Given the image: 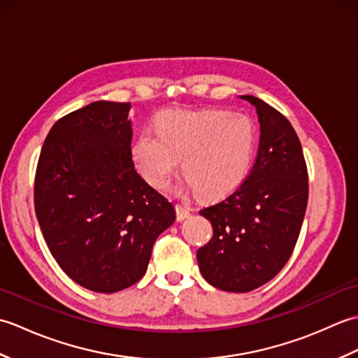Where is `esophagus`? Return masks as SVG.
<instances>
[{"mask_svg": "<svg viewBox=\"0 0 358 358\" xmlns=\"http://www.w3.org/2000/svg\"><path fill=\"white\" fill-rule=\"evenodd\" d=\"M191 214H192V209L189 208L187 204H185V203L177 204V220L178 222H183V220L187 218Z\"/></svg>", "mask_w": 358, "mask_h": 358, "instance_id": "34e87169", "label": "esophagus"}]
</instances>
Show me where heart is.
<instances>
[{
  "label": "heart",
  "mask_w": 358,
  "mask_h": 358,
  "mask_svg": "<svg viewBox=\"0 0 358 358\" xmlns=\"http://www.w3.org/2000/svg\"><path fill=\"white\" fill-rule=\"evenodd\" d=\"M157 132L143 131L132 144L136 169L152 186L171 183L183 158L189 186L208 199L234 191L252 164L257 132L252 120L222 109L159 113Z\"/></svg>",
  "instance_id": "heart-1"
}]
</instances>
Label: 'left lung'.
Wrapping results in <instances>:
<instances>
[{
    "label": "left lung",
    "instance_id": "obj_1",
    "mask_svg": "<svg viewBox=\"0 0 358 358\" xmlns=\"http://www.w3.org/2000/svg\"><path fill=\"white\" fill-rule=\"evenodd\" d=\"M241 98L257 109V159L232 194L200 210L214 235L196 252L204 280L227 292L252 291L283 269L308 204V169L292 124L260 98Z\"/></svg>",
    "mask_w": 358,
    "mask_h": 358
}]
</instances>
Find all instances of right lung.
Wrapping results in <instances>:
<instances>
[{
    "mask_svg": "<svg viewBox=\"0 0 358 358\" xmlns=\"http://www.w3.org/2000/svg\"><path fill=\"white\" fill-rule=\"evenodd\" d=\"M129 103L95 101L58 120L35 175L50 254L75 283L112 294L136 283L173 204L135 171Z\"/></svg>",
    "mask_w": 358,
    "mask_h": 358,
    "instance_id": "obj_1",
    "label": "right lung"
}]
</instances>
